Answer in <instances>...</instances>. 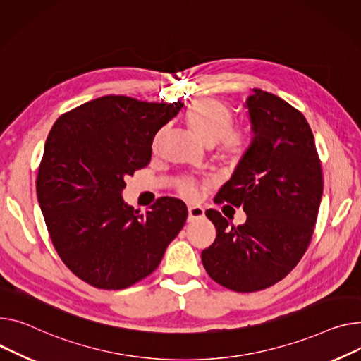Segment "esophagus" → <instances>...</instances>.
<instances>
[{
	"label": "esophagus",
	"mask_w": 361,
	"mask_h": 361,
	"mask_svg": "<svg viewBox=\"0 0 361 361\" xmlns=\"http://www.w3.org/2000/svg\"><path fill=\"white\" fill-rule=\"evenodd\" d=\"M204 218V209L202 206H188V222H195Z\"/></svg>",
	"instance_id": "obj_1"
}]
</instances>
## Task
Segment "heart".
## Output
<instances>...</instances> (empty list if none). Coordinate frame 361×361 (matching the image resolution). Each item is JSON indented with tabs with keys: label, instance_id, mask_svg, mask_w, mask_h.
Returning <instances> with one entry per match:
<instances>
[{
	"label": "heart",
	"instance_id": "heart-1",
	"mask_svg": "<svg viewBox=\"0 0 361 361\" xmlns=\"http://www.w3.org/2000/svg\"><path fill=\"white\" fill-rule=\"evenodd\" d=\"M187 122L206 145L219 142L222 154L228 157L241 154L245 142L244 130L231 126V110L221 102L214 99L196 100L187 111ZM181 191L187 197L196 196V188L191 184H184Z\"/></svg>",
	"mask_w": 361,
	"mask_h": 361
}]
</instances>
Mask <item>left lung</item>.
<instances>
[{
	"label": "left lung",
	"instance_id": "8db88e82",
	"mask_svg": "<svg viewBox=\"0 0 361 361\" xmlns=\"http://www.w3.org/2000/svg\"><path fill=\"white\" fill-rule=\"evenodd\" d=\"M244 107L252 137L214 200L241 206L247 221L235 228L221 212L207 210L216 239L202 261L216 283L248 293L296 267L314 233L324 183L314 135L299 110L258 88Z\"/></svg>",
	"mask_w": 361,
	"mask_h": 361
}]
</instances>
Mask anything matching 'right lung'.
<instances>
[{"label":"right lung","instance_id":"add662e5","mask_svg":"<svg viewBox=\"0 0 361 361\" xmlns=\"http://www.w3.org/2000/svg\"><path fill=\"white\" fill-rule=\"evenodd\" d=\"M184 107L104 95L62 114L44 143L37 200L65 266L88 284L118 290L149 276L183 229L187 206L161 197L142 214L125 178L147 166L157 132Z\"/></svg>","mask_w":361,"mask_h":361}]
</instances>
